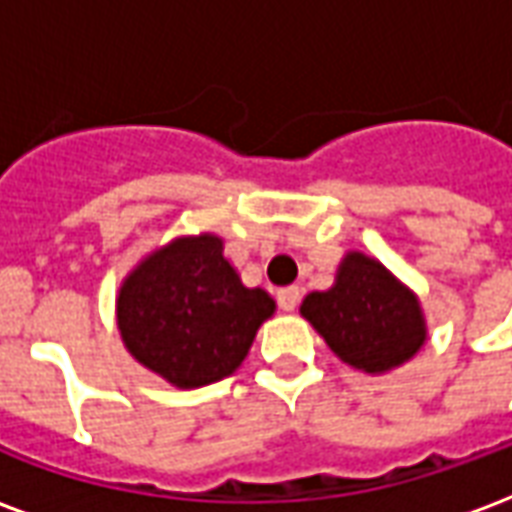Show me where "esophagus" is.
Listing matches in <instances>:
<instances>
[{"mask_svg":"<svg viewBox=\"0 0 512 512\" xmlns=\"http://www.w3.org/2000/svg\"><path fill=\"white\" fill-rule=\"evenodd\" d=\"M299 299H301V290L296 288V285H290V288H282L277 293L279 310L293 312V310H296V307H299Z\"/></svg>","mask_w":512,"mask_h":512,"instance_id":"esophagus-1","label":"esophagus"}]
</instances>
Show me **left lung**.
<instances>
[{"label":"left lung","instance_id":"8db88e82","mask_svg":"<svg viewBox=\"0 0 512 512\" xmlns=\"http://www.w3.org/2000/svg\"><path fill=\"white\" fill-rule=\"evenodd\" d=\"M301 315L345 365L362 373H389L428 340L417 296L362 252L343 257L332 288L310 293Z\"/></svg>","mask_w":512,"mask_h":512}]
</instances>
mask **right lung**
Wrapping results in <instances>:
<instances>
[{
    "instance_id": "right-lung-1",
    "label": "right lung",
    "mask_w": 512,
    "mask_h": 512,
    "mask_svg": "<svg viewBox=\"0 0 512 512\" xmlns=\"http://www.w3.org/2000/svg\"><path fill=\"white\" fill-rule=\"evenodd\" d=\"M274 310L266 290L241 282L219 235H183L123 279L117 329L139 365L197 389L233 376Z\"/></svg>"
}]
</instances>
